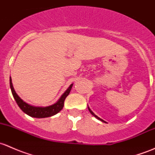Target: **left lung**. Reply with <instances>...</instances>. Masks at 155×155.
Listing matches in <instances>:
<instances>
[{
    "label": "left lung",
    "mask_w": 155,
    "mask_h": 155,
    "mask_svg": "<svg viewBox=\"0 0 155 155\" xmlns=\"http://www.w3.org/2000/svg\"><path fill=\"white\" fill-rule=\"evenodd\" d=\"M87 109H88L89 112H91V115H93V116H94V117H95V118H97V119H98V120H100V121H103V122H105V123H107V122H106V121H104V120H103V119H101V118H99V117H98V116H97V115H95V114H94V112H92V111H91V109H90V108H89L88 107H87Z\"/></svg>",
    "instance_id": "left-lung-1"
}]
</instances>
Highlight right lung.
<instances>
[{"label":"right lung","mask_w":155,"mask_h":155,"mask_svg":"<svg viewBox=\"0 0 155 155\" xmlns=\"http://www.w3.org/2000/svg\"><path fill=\"white\" fill-rule=\"evenodd\" d=\"M10 85L11 88V91H12V96H13L14 99H15V102L18 104L20 109L23 111L25 114L28 115L29 116L34 117V118H47V117H51L52 115H56L58 112H60L64 107V101L66 99L67 97L70 94V90H71L72 87H73V84L70 85V87L67 89L66 91L61 95L60 99L57 101L54 104H52L51 106L45 107H34L30 104H27L25 101H23L21 98L18 97L16 92L14 90V87L12 86V79L10 77Z\"/></svg>","instance_id":"right-lung-1"}]
</instances>
